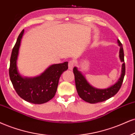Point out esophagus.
<instances>
[{
    "label": "esophagus",
    "instance_id": "esophagus-1",
    "mask_svg": "<svg viewBox=\"0 0 135 135\" xmlns=\"http://www.w3.org/2000/svg\"><path fill=\"white\" fill-rule=\"evenodd\" d=\"M74 62L73 61H69V62H68V68H69V69H70V70H72L73 69V67H74Z\"/></svg>",
    "mask_w": 135,
    "mask_h": 135
}]
</instances>
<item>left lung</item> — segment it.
<instances>
[{"instance_id": "left-lung-1", "label": "left lung", "mask_w": 135, "mask_h": 135, "mask_svg": "<svg viewBox=\"0 0 135 135\" xmlns=\"http://www.w3.org/2000/svg\"><path fill=\"white\" fill-rule=\"evenodd\" d=\"M117 42L120 47L119 57L121 62H123V64L120 78L113 85L106 89H98L94 88L88 83L87 79L81 71L78 70L77 67L73 68V73L75 78L76 87L78 94L81 99L86 102L91 104L103 102L115 95L120 89L125 75V64H124V51L122 44L119 39L117 40Z\"/></svg>"}]
</instances>
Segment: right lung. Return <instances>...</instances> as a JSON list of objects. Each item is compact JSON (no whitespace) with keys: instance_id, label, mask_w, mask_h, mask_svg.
Returning <instances> with one entry per match:
<instances>
[{"instance_id":"right-lung-1","label":"right lung","mask_w":135,"mask_h":135,"mask_svg":"<svg viewBox=\"0 0 135 135\" xmlns=\"http://www.w3.org/2000/svg\"><path fill=\"white\" fill-rule=\"evenodd\" d=\"M23 29L17 39L11 57L9 76L15 90L21 98L33 104H43L55 96L59 79L64 71L68 69V62L51 65L41 75L34 78L22 76L17 66Z\"/></svg>"}]
</instances>
